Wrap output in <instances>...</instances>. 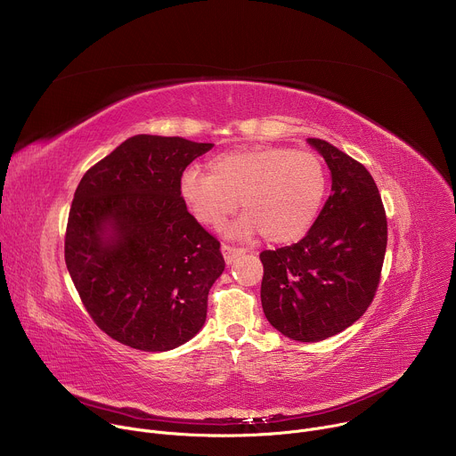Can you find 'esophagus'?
Listing matches in <instances>:
<instances>
[{
    "label": "esophagus",
    "mask_w": 456,
    "mask_h": 456,
    "mask_svg": "<svg viewBox=\"0 0 456 456\" xmlns=\"http://www.w3.org/2000/svg\"><path fill=\"white\" fill-rule=\"evenodd\" d=\"M222 254L225 257V264L227 265H232L236 259L243 254L241 248H236V247H231V245H222Z\"/></svg>",
    "instance_id": "esophagus-1"
}]
</instances>
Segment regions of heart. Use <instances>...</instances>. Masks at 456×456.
<instances>
[{
	"label": "heart",
	"mask_w": 456,
	"mask_h": 456,
	"mask_svg": "<svg viewBox=\"0 0 456 456\" xmlns=\"http://www.w3.org/2000/svg\"><path fill=\"white\" fill-rule=\"evenodd\" d=\"M209 175L187 169L178 192L200 224L220 229L236 211L243 216L229 229L245 238L262 232L271 243L303 238L317 220L329 191V171L312 151L283 146H243L213 157Z\"/></svg>",
	"instance_id": "b5f03b06"
}]
</instances>
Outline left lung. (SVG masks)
<instances>
[{"instance_id": "1", "label": "left lung", "mask_w": 456, "mask_h": 456, "mask_svg": "<svg viewBox=\"0 0 456 456\" xmlns=\"http://www.w3.org/2000/svg\"><path fill=\"white\" fill-rule=\"evenodd\" d=\"M306 142L327 162L332 194L301 241L264 250L259 259L269 322L289 339L315 343L346 330L370 306L387 224L368 169L327 141Z\"/></svg>"}]
</instances>
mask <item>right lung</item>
Instances as JSON below:
<instances>
[{"label": "right lung", "instance_id": "obj_1", "mask_svg": "<svg viewBox=\"0 0 456 456\" xmlns=\"http://www.w3.org/2000/svg\"><path fill=\"white\" fill-rule=\"evenodd\" d=\"M213 146L135 135L76 189L67 269L97 327L126 346L167 352L204 327L225 262L218 240L187 211L178 182Z\"/></svg>", "mask_w": 456, "mask_h": 456}]
</instances>
